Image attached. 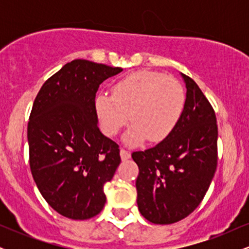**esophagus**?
Listing matches in <instances>:
<instances>
[{
	"mask_svg": "<svg viewBox=\"0 0 249 249\" xmlns=\"http://www.w3.org/2000/svg\"><path fill=\"white\" fill-rule=\"evenodd\" d=\"M121 157L123 160H126V159H128L131 157V153L128 152L127 150H125V148H122L121 150Z\"/></svg>",
	"mask_w": 249,
	"mask_h": 249,
	"instance_id": "1",
	"label": "esophagus"
}]
</instances>
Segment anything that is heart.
Instances as JSON below:
<instances>
[{
    "label": "heart",
    "mask_w": 249,
    "mask_h": 249,
    "mask_svg": "<svg viewBox=\"0 0 249 249\" xmlns=\"http://www.w3.org/2000/svg\"><path fill=\"white\" fill-rule=\"evenodd\" d=\"M186 105V92L173 77L152 70H138L118 79L112 95L98 93L96 112L107 136H116L128 121L132 122L124 141L141 144L166 139L181 118Z\"/></svg>",
    "instance_id": "obj_1"
}]
</instances>
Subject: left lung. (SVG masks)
<instances>
[{"label": "left lung", "mask_w": 249, "mask_h": 249, "mask_svg": "<svg viewBox=\"0 0 249 249\" xmlns=\"http://www.w3.org/2000/svg\"><path fill=\"white\" fill-rule=\"evenodd\" d=\"M186 105L176 128L156 146L132 153L139 167L137 204L152 224L186 218L204 199L218 165V125L212 105L191 77Z\"/></svg>", "instance_id": "8db88e82"}]
</instances>
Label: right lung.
<instances>
[{"instance_id":"1","label":"right lung","mask_w":249,"mask_h":249,"mask_svg":"<svg viewBox=\"0 0 249 249\" xmlns=\"http://www.w3.org/2000/svg\"><path fill=\"white\" fill-rule=\"evenodd\" d=\"M122 68L75 59L37 93L29 122V164L39 192L56 212L87 220L104 207L103 187L121 164L119 146L99 131L96 93Z\"/></svg>"}]
</instances>
